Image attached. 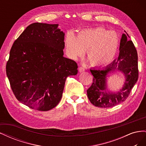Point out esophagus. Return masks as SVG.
<instances>
[{"label": "esophagus", "mask_w": 146, "mask_h": 146, "mask_svg": "<svg viewBox=\"0 0 146 146\" xmlns=\"http://www.w3.org/2000/svg\"><path fill=\"white\" fill-rule=\"evenodd\" d=\"M78 70H79V72H83V71H85V69L84 68H83V67H79V68H78Z\"/></svg>", "instance_id": "obj_1"}]
</instances>
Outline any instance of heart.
Masks as SVG:
<instances>
[{
  "label": "heart",
  "instance_id": "heart-1",
  "mask_svg": "<svg viewBox=\"0 0 146 146\" xmlns=\"http://www.w3.org/2000/svg\"><path fill=\"white\" fill-rule=\"evenodd\" d=\"M68 55L73 59L82 56L87 50V58L95 66L111 63L116 56L119 46V37L115 31L98 27L82 30L76 36L68 35L65 39Z\"/></svg>",
  "mask_w": 146,
  "mask_h": 146
}]
</instances>
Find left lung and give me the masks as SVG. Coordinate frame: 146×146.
<instances>
[{
    "label": "left lung",
    "instance_id": "1",
    "mask_svg": "<svg viewBox=\"0 0 146 146\" xmlns=\"http://www.w3.org/2000/svg\"><path fill=\"white\" fill-rule=\"evenodd\" d=\"M121 39L118 58L104 69H90L93 76L91 86L87 90L91 103L100 108H110L124 102L138 79V54L134 44L125 32ZM120 70L125 74V85L116 94L110 93L106 89V77L109 73Z\"/></svg>",
    "mask_w": 146,
    "mask_h": 146
}]
</instances>
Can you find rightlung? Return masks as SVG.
Returning <instances> with one entry per match:
<instances>
[{"instance_id":"obj_1","label":"right lung","mask_w":146,"mask_h":146,"mask_svg":"<svg viewBox=\"0 0 146 146\" xmlns=\"http://www.w3.org/2000/svg\"><path fill=\"white\" fill-rule=\"evenodd\" d=\"M58 25H29L13 43L6 65L16 98L38 111L55 107L66 78L78 72L76 61L63 56L64 33Z\"/></svg>"}]
</instances>
